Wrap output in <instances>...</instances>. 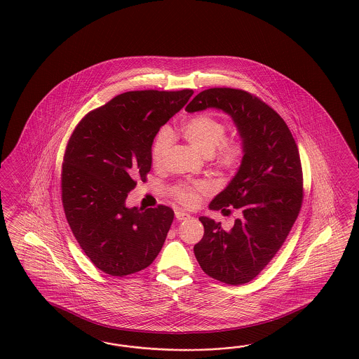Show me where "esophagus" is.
Listing matches in <instances>:
<instances>
[{
  "label": "esophagus",
  "mask_w": 359,
  "mask_h": 359,
  "mask_svg": "<svg viewBox=\"0 0 359 359\" xmlns=\"http://www.w3.org/2000/svg\"><path fill=\"white\" fill-rule=\"evenodd\" d=\"M175 217H176V219H177V221H184V219L191 218V215L188 213H185L184 210H176Z\"/></svg>",
  "instance_id": "esophagus-1"
}]
</instances>
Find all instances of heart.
<instances>
[{
	"label": "heart",
	"mask_w": 359,
	"mask_h": 359,
	"mask_svg": "<svg viewBox=\"0 0 359 359\" xmlns=\"http://www.w3.org/2000/svg\"><path fill=\"white\" fill-rule=\"evenodd\" d=\"M183 135L201 154L210 156L213 165L222 170L236 171L245 158L247 147L242 140L224 141L227 128L222 121L210 115H197L187 120L183 126ZM174 142L170 129L163 128L155 136L151 146V161L154 165H162ZM208 192V187L203 182L179 183L172 188L175 198L187 206L197 204L200 196Z\"/></svg>",
	"instance_id": "1"
}]
</instances>
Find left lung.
<instances>
[{"label":"left lung","instance_id":"obj_1","mask_svg":"<svg viewBox=\"0 0 359 359\" xmlns=\"http://www.w3.org/2000/svg\"><path fill=\"white\" fill-rule=\"evenodd\" d=\"M221 109L233 118L247 147L233 180L209 205L242 215L231 230L200 217L204 236L194 245L203 271L218 281L242 285L253 280L278 252L303 201L301 158L286 123L252 94L230 88H208L187 106V112Z\"/></svg>","mask_w":359,"mask_h":359}]
</instances>
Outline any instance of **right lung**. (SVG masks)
<instances>
[{
  "label": "right lung",
  "instance_id": "right-lung-1",
  "mask_svg": "<svg viewBox=\"0 0 359 359\" xmlns=\"http://www.w3.org/2000/svg\"><path fill=\"white\" fill-rule=\"evenodd\" d=\"M194 90L129 91L88 112L69 140L61 198L83 252L107 274L124 277L147 268L161 252L174 221L165 205L128 208L136 179L151 168V146L161 126Z\"/></svg>",
  "mask_w": 359,
  "mask_h": 359
}]
</instances>
